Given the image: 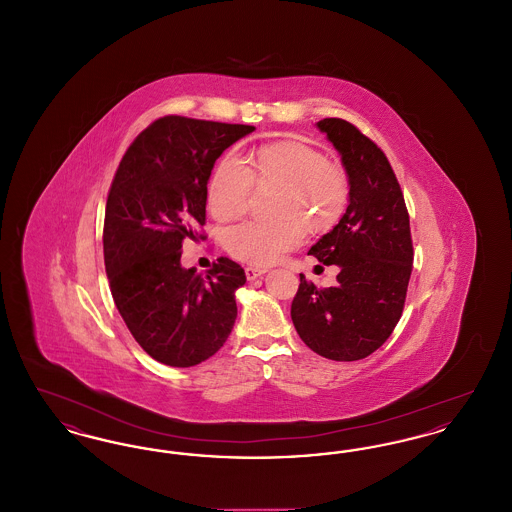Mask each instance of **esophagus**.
<instances>
[{"label": "esophagus", "mask_w": 512, "mask_h": 512, "mask_svg": "<svg viewBox=\"0 0 512 512\" xmlns=\"http://www.w3.org/2000/svg\"><path fill=\"white\" fill-rule=\"evenodd\" d=\"M267 272V268L263 267H245V276H247V280H255V278H259V276H263Z\"/></svg>", "instance_id": "1"}]
</instances>
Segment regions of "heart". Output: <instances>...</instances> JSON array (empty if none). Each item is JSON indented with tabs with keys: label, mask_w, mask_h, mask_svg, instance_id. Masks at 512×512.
<instances>
[{
	"label": "heart",
	"mask_w": 512,
	"mask_h": 512,
	"mask_svg": "<svg viewBox=\"0 0 512 512\" xmlns=\"http://www.w3.org/2000/svg\"><path fill=\"white\" fill-rule=\"evenodd\" d=\"M226 151L209 178L207 203L220 220L244 215L257 184H276L267 219L228 226L224 249L249 265H270L303 244L309 224L315 232L332 228L347 209L351 186L340 163L328 161L317 147L303 142H274L247 157Z\"/></svg>",
	"instance_id": "b5f03b06"
}]
</instances>
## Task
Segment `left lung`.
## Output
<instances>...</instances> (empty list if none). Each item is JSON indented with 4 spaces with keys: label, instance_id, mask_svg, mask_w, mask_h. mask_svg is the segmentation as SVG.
Wrapping results in <instances>:
<instances>
[{
    "label": "left lung",
    "instance_id": "1",
    "mask_svg": "<svg viewBox=\"0 0 512 512\" xmlns=\"http://www.w3.org/2000/svg\"><path fill=\"white\" fill-rule=\"evenodd\" d=\"M340 151L349 176V205L340 222L309 249L338 265L332 288L299 274L292 320L299 338L332 361H359L388 340L403 315L413 272L409 211L386 153L355 124L317 122Z\"/></svg>",
    "mask_w": 512,
    "mask_h": 512
}]
</instances>
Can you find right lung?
<instances>
[{
  "instance_id": "1",
  "label": "right lung",
  "mask_w": 512,
  "mask_h": 512,
  "mask_svg": "<svg viewBox=\"0 0 512 512\" xmlns=\"http://www.w3.org/2000/svg\"><path fill=\"white\" fill-rule=\"evenodd\" d=\"M249 124L167 115L122 155L111 182L103 259L115 305L134 340L163 365H199L228 340L244 268L228 257L197 274L182 268V244L203 240L207 182L226 147Z\"/></svg>"
}]
</instances>
